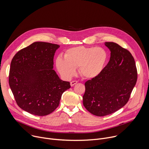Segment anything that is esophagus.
<instances>
[{
    "label": "esophagus",
    "mask_w": 149,
    "mask_h": 149,
    "mask_svg": "<svg viewBox=\"0 0 149 149\" xmlns=\"http://www.w3.org/2000/svg\"><path fill=\"white\" fill-rule=\"evenodd\" d=\"M78 82V81H72L71 82V83H70V84H71V86H74L75 84H76Z\"/></svg>",
    "instance_id": "34e87169"
}]
</instances>
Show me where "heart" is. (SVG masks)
I'll list each match as a JSON object with an SVG mask.
<instances>
[{"instance_id":"heart-1","label":"heart","mask_w":149,"mask_h":149,"mask_svg":"<svg viewBox=\"0 0 149 149\" xmlns=\"http://www.w3.org/2000/svg\"><path fill=\"white\" fill-rule=\"evenodd\" d=\"M108 58L107 52L102 48L78 46L67 50L63 58L58 56L56 66L59 73L66 78L73 76L78 67L82 77L91 79L101 73Z\"/></svg>"}]
</instances>
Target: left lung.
Wrapping results in <instances>:
<instances>
[{
	"mask_svg": "<svg viewBox=\"0 0 149 149\" xmlns=\"http://www.w3.org/2000/svg\"><path fill=\"white\" fill-rule=\"evenodd\" d=\"M111 51L108 64L97 77L85 83L83 105L97 116L111 114L128 102L137 79L132 54L113 42H105Z\"/></svg>",
	"mask_w": 149,
	"mask_h": 149,
	"instance_id": "obj_1",
	"label": "left lung"
}]
</instances>
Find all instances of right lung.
I'll return each instance as SVG.
<instances>
[{"mask_svg": "<svg viewBox=\"0 0 149 149\" xmlns=\"http://www.w3.org/2000/svg\"><path fill=\"white\" fill-rule=\"evenodd\" d=\"M57 44L35 42L19 51L13 56L9 84L16 104L33 115L44 116L59 104L63 93L70 83L59 79L54 68Z\"/></svg>", "mask_w": 149, "mask_h": 149, "instance_id": "right-lung-1", "label": "right lung"}]
</instances>
